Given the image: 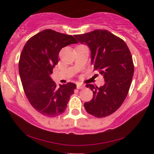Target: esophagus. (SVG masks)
<instances>
[{
    "label": "esophagus",
    "instance_id": "1",
    "mask_svg": "<svg viewBox=\"0 0 154 154\" xmlns=\"http://www.w3.org/2000/svg\"><path fill=\"white\" fill-rule=\"evenodd\" d=\"M85 88V85H82V84H77V89H83V88Z\"/></svg>",
    "mask_w": 154,
    "mask_h": 154
}]
</instances>
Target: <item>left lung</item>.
Returning a JSON list of instances; mask_svg holds the SVG:
<instances>
[{
  "label": "left lung",
  "instance_id": "left-lung-1",
  "mask_svg": "<svg viewBox=\"0 0 154 154\" xmlns=\"http://www.w3.org/2000/svg\"><path fill=\"white\" fill-rule=\"evenodd\" d=\"M74 37L90 48L94 69L100 71L105 81L100 88L86 84L93 97L84 107L94 117L108 116L120 108L131 85L134 64L129 48L123 39L107 30L97 29Z\"/></svg>",
  "mask_w": 154,
  "mask_h": 154
}]
</instances>
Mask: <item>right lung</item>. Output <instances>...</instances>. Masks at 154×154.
Instances as JSON below:
<instances>
[{"instance_id": "right-lung-1", "label": "right lung", "mask_w": 154, "mask_h": 154, "mask_svg": "<svg viewBox=\"0 0 154 154\" xmlns=\"http://www.w3.org/2000/svg\"><path fill=\"white\" fill-rule=\"evenodd\" d=\"M72 35L45 29L30 38L19 61V72L24 93L31 106L42 115L56 117L64 112L76 85H60L50 78L58 64L62 48L77 43Z\"/></svg>"}]
</instances>
